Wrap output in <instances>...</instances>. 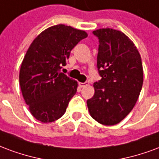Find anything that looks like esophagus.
Instances as JSON below:
<instances>
[{"label":"esophagus","instance_id":"obj_1","mask_svg":"<svg viewBox=\"0 0 159 159\" xmlns=\"http://www.w3.org/2000/svg\"><path fill=\"white\" fill-rule=\"evenodd\" d=\"M88 85H89V83H79L80 88H84V87Z\"/></svg>","mask_w":159,"mask_h":159}]
</instances>
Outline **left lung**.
Wrapping results in <instances>:
<instances>
[{"instance_id": "left-lung-1", "label": "left lung", "mask_w": 159, "mask_h": 159, "mask_svg": "<svg viewBox=\"0 0 159 159\" xmlns=\"http://www.w3.org/2000/svg\"><path fill=\"white\" fill-rule=\"evenodd\" d=\"M93 33L99 40L97 66L102 78L93 83L94 95L87 104L96 121L114 125L127 116L139 98L143 83L142 58L124 33L109 28Z\"/></svg>"}]
</instances>
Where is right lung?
<instances>
[{"mask_svg":"<svg viewBox=\"0 0 159 159\" xmlns=\"http://www.w3.org/2000/svg\"><path fill=\"white\" fill-rule=\"evenodd\" d=\"M88 34L64 24L52 26L35 38L23 60L19 83L32 116L43 123L58 120L76 94L77 82L61 72L70 50Z\"/></svg>","mask_w":159,"mask_h":159,"instance_id":"add662e5","label":"right lung"}]
</instances>
